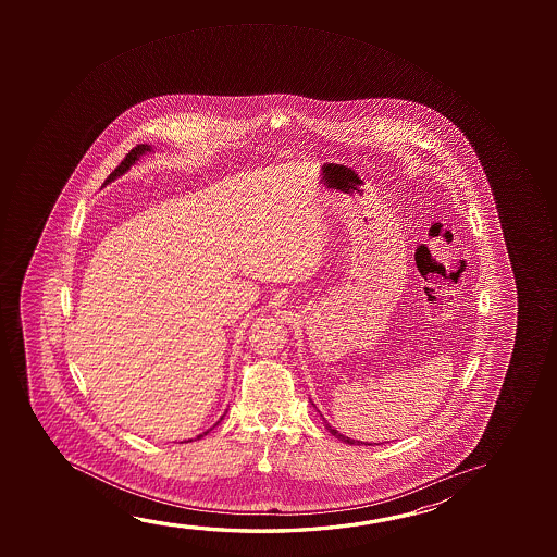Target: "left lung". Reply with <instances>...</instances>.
I'll use <instances>...</instances> for the list:
<instances>
[{
	"label": "left lung",
	"mask_w": 557,
	"mask_h": 557,
	"mask_svg": "<svg viewBox=\"0 0 557 557\" xmlns=\"http://www.w3.org/2000/svg\"><path fill=\"white\" fill-rule=\"evenodd\" d=\"M326 428H329L330 433H332L334 437L339 438V441H344V443H349V445H359V441H356V438L346 437V435H342V433H337L336 429L330 428L329 423H326Z\"/></svg>",
	"instance_id": "1"
}]
</instances>
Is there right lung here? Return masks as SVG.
<instances>
[{"label":"right lung","mask_w":557,"mask_h":557,"mask_svg":"<svg viewBox=\"0 0 557 557\" xmlns=\"http://www.w3.org/2000/svg\"><path fill=\"white\" fill-rule=\"evenodd\" d=\"M147 151H151V146H147V144H139V146L134 147V149L129 151L128 156H126V159H124V161H122V163H120L119 166H116V169L110 173V176L107 178V181H104V184L112 183L116 176L126 173L129 166L136 163L137 159H139V156H144V153H147ZM218 423H220V421H218ZM203 435H208V431H206ZM203 435H198V438L203 437Z\"/></svg>","instance_id":"obj_1"}]
</instances>
